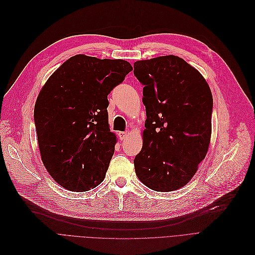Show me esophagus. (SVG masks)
<instances>
[{
  "mask_svg": "<svg viewBox=\"0 0 255 255\" xmlns=\"http://www.w3.org/2000/svg\"><path fill=\"white\" fill-rule=\"evenodd\" d=\"M128 131H119V132H118L119 139H120V140H124V139H126V138H127V136H128Z\"/></svg>",
  "mask_w": 255,
  "mask_h": 255,
  "instance_id": "esophagus-1",
  "label": "esophagus"
}]
</instances>
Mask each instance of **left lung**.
I'll use <instances>...</instances> for the list:
<instances>
[{"label":"left lung","instance_id":"1","mask_svg":"<svg viewBox=\"0 0 255 255\" xmlns=\"http://www.w3.org/2000/svg\"><path fill=\"white\" fill-rule=\"evenodd\" d=\"M146 110L143 146L134 160L138 178L149 189L184 187L207 155L213 96L200 72L169 55L134 63Z\"/></svg>","mask_w":255,"mask_h":255}]
</instances>
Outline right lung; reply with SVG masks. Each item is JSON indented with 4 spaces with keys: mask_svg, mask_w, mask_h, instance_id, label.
I'll use <instances>...</instances> for the list:
<instances>
[{
    "mask_svg": "<svg viewBox=\"0 0 255 255\" xmlns=\"http://www.w3.org/2000/svg\"><path fill=\"white\" fill-rule=\"evenodd\" d=\"M131 70L125 60L76 55L44 84L34 123L43 165L60 186L85 192L104 180L116 143L108 95Z\"/></svg>",
    "mask_w": 255,
    "mask_h": 255,
    "instance_id": "right-lung-1",
    "label": "right lung"
}]
</instances>
